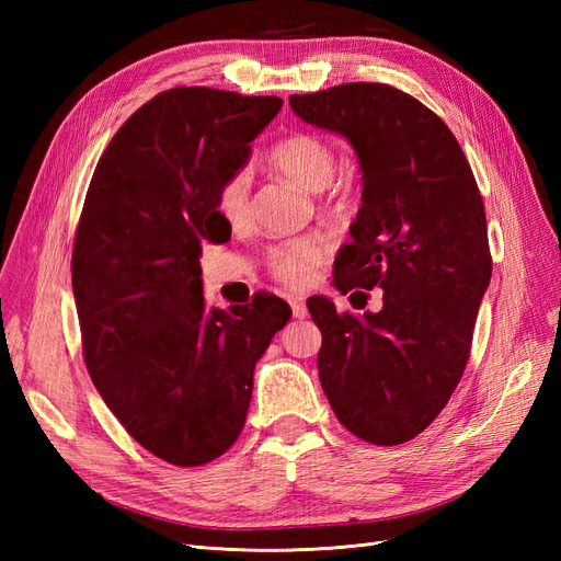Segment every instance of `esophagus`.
<instances>
[{"instance_id": "1", "label": "esophagus", "mask_w": 561, "mask_h": 561, "mask_svg": "<svg viewBox=\"0 0 561 561\" xmlns=\"http://www.w3.org/2000/svg\"><path fill=\"white\" fill-rule=\"evenodd\" d=\"M287 301H290V309H293V316H295V318H307V316H309L307 304H304L301 297H290Z\"/></svg>"}]
</instances>
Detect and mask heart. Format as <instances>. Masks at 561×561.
<instances>
[{"label": "heart", "instance_id": "b5f03b06", "mask_svg": "<svg viewBox=\"0 0 561 561\" xmlns=\"http://www.w3.org/2000/svg\"><path fill=\"white\" fill-rule=\"evenodd\" d=\"M266 163L274 173L293 180L307 192H320L330 184L336 154L330 142L313 133L287 135L268 151ZM215 210L229 227H243L250 219V182L243 171L231 173L219 182L215 192ZM332 239L328 233H304L297 239H287L268 245L264 252V264L271 278L301 287L313 280L318 268L330 260Z\"/></svg>", "mask_w": 561, "mask_h": 561}]
</instances>
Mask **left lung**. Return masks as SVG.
I'll use <instances>...</instances> for the list:
<instances>
[{
  "mask_svg": "<svg viewBox=\"0 0 561 561\" xmlns=\"http://www.w3.org/2000/svg\"><path fill=\"white\" fill-rule=\"evenodd\" d=\"M307 124L342 133L363 171L353 243L334 262L342 295L381 287L379 313L307 307L322 332L318 377L355 437L393 447L445 410L470 358L491 278L486 215L470 163L435 112L388 83L290 95Z\"/></svg>",
  "mask_w": 561,
  "mask_h": 561,
  "instance_id": "1",
  "label": "left lung"
}]
</instances>
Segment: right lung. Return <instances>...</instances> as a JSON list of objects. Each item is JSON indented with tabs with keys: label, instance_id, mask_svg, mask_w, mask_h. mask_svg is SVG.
<instances>
[{
	"label": "right lung",
	"instance_id": "obj_1",
	"mask_svg": "<svg viewBox=\"0 0 561 561\" xmlns=\"http://www.w3.org/2000/svg\"><path fill=\"white\" fill-rule=\"evenodd\" d=\"M280 107L276 95L168 89L116 130L83 201L72 248L83 363L135 443L180 468L239 439L254 363L290 318L268 293L206 311L198 264L203 241L231 239L219 182Z\"/></svg>",
	"mask_w": 561,
	"mask_h": 561
}]
</instances>
